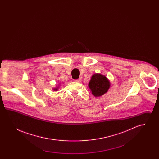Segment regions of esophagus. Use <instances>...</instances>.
Instances as JSON below:
<instances>
[{
    "mask_svg": "<svg viewBox=\"0 0 159 159\" xmlns=\"http://www.w3.org/2000/svg\"><path fill=\"white\" fill-rule=\"evenodd\" d=\"M74 81L76 82H81V79L79 78V79H75Z\"/></svg>",
    "mask_w": 159,
    "mask_h": 159,
    "instance_id": "34e87169",
    "label": "esophagus"
}]
</instances>
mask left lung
<instances>
[{"mask_svg":"<svg viewBox=\"0 0 159 159\" xmlns=\"http://www.w3.org/2000/svg\"><path fill=\"white\" fill-rule=\"evenodd\" d=\"M92 93L95 97H99L104 95L110 87V82L106 76L99 74L93 75L89 83Z\"/></svg>","mask_w":159,"mask_h":159,"instance_id":"left-lung-1","label":"left lung"}]
</instances>
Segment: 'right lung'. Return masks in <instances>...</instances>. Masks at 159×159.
<instances>
[{
  "mask_svg": "<svg viewBox=\"0 0 159 159\" xmlns=\"http://www.w3.org/2000/svg\"><path fill=\"white\" fill-rule=\"evenodd\" d=\"M55 90H57V89H55Z\"/></svg>",
  "mask_w": 159,
  "mask_h": 159,
  "instance_id": "right-lung-1",
  "label": "right lung"
}]
</instances>
